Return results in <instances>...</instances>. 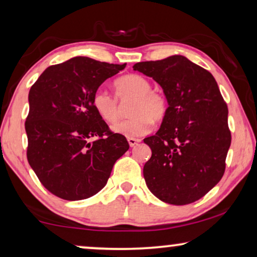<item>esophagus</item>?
<instances>
[{"label":"esophagus","mask_w":257,"mask_h":257,"mask_svg":"<svg viewBox=\"0 0 257 257\" xmlns=\"http://www.w3.org/2000/svg\"><path fill=\"white\" fill-rule=\"evenodd\" d=\"M127 141H128V145L131 147H135V146H137L138 144L140 143V139H137V138H127Z\"/></svg>","instance_id":"obj_1"}]
</instances>
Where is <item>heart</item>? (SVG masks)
<instances>
[{
    "mask_svg": "<svg viewBox=\"0 0 257 257\" xmlns=\"http://www.w3.org/2000/svg\"><path fill=\"white\" fill-rule=\"evenodd\" d=\"M114 91L121 103L132 101L130 106L132 117L114 124V133L127 138L143 137L151 132L153 121L160 122L165 119L168 111L167 99L163 95L152 90V84L146 77L138 74L121 76L114 82ZM117 100L107 91L99 89L92 97V105L103 120L113 124L121 116V107Z\"/></svg>",
    "mask_w": 257,
    "mask_h": 257,
    "instance_id": "heart-1",
    "label": "heart"
}]
</instances>
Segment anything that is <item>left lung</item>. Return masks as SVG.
I'll return each mask as SVG.
<instances>
[{
	"label": "left lung",
	"mask_w": 257,
	"mask_h": 257,
	"mask_svg": "<svg viewBox=\"0 0 257 257\" xmlns=\"http://www.w3.org/2000/svg\"><path fill=\"white\" fill-rule=\"evenodd\" d=\"M133 69L161 85L169 105L159 131L144 139L152 150L144 166L147 187L173 205L196 202L221 180L230 146L228 109L218 84L183 55L138 62Z\"/></svg>",
	"instance_id": "8db88e82"
}]
</instances>
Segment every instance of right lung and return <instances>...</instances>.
<instances>
[{
  "instance_id": "1",
  "label": "right lung",
  "mask_w": 257,
  "mask_h": 257,
  "mask_svg": "<svg viewBox=\"0 0 257 257\" xmlns=\"http://www.w3.org/2000/svg\"><path fill=\"white\" fill-rule=\"evenodd\" d=\"M125 66L75 57L48 67L30 89L28 161L53 195L66 200L96 195L128 150L126 138L110 132L92 105L99 85Z\"/></svg>"
}]
</instances>
